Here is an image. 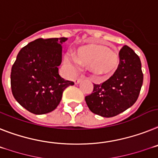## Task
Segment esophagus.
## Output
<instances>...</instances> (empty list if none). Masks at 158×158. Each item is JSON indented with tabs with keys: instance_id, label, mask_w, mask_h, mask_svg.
Instances as JSON below:
<instances>
[{
	"instance_id": "34e87169",
	"label": "esophagus",
	"mask_w": 158,
	"mask_h": 158,
	"mask_svg": "<svg viewBox=\"0 0 158 158\" xmlns=\"http://www.w3.org/2000/svg\"><path fill=\"white\" fill-rule=\"evenodd\" d=\"M81 81L82 79H80V78H75V79H74V82H75V84H78V83H79Z\"/></svg>"
}]
</instances>
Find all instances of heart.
<instances>
[{"mask_svg": "<svg viewBox=\"0 0 158 158\" xmlns=\"http://www.w3.org/2000/svg\"><path fill=\"white\" fill-rule=\"evenodd\" d=\"M78 63L89 65L91 71L101 79H107L116 72L120 64L119 54L103 44H89L82 46L77 51ZM69 65L73 66L75 60L67 59Z\"/></svg>", "mask_w": 158, "mask_h": 158, "instance_id": "b5f03b06", "label": "heart"}]
</instances>
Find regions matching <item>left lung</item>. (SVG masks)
I'll list each match as a JSON object with an SVG mask.
<instances>
[{
    "mask_svg": "<svg viewBox=\"0 0 158 158\" xmlns=\"http://www.w3.org/2000/svg\"><path fill=\"white\" fill-rule=\"evenodd\" d=\"M120 64L108 80L94 83L93 91L85 97L93 113L112 117L124 112L136 103L143 83L140 58L132 49L124 46L119 52Z\"/></svg>",
    "mask_w": 158,
    "mask_h": 158,
    "instance_id": "8db88e82",
    "label": "left lung"
}]
</instances>
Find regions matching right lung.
<instances>
[{
	"label": "right lung",
	"mask_w": 158,
	"mask_h": 158,
	"mask_svg": "<svg viewBox=\"0 0 158 158\" xmlns=\"http://www.w3.org/2000/svg\"><path fill=\"white\" fill-rule=\"evenodd\" d=\"M67 38H38L24 46L11 69L14 97L27 111L42 115L52 112L63 92L75 83L59 75L62 44Z\"/></svg>",
	"instance_id": "1"
}]
</instances>
